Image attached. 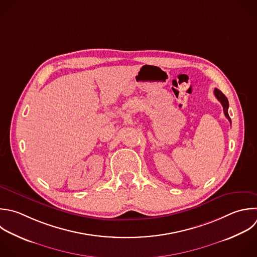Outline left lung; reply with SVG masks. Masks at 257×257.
<instances>
[{
  "label": "left lung",
  "mask_w": 257,
  "mask_h": 257,
  "mask_svg": "<svg viewBox=\"0 0 257 257\" xmlns=\"http://www.w3.org/2000/svg\"><path fill=\"white\" fill-rule=\"evenodd\" d=\"M214 94H215V96H216V98L221 102V104H222V106H223V111H224V114H225V116L227 117V119L229 120V122L231 123V118H230V116H229V114H228V107H229V103H228V99H227V97L219 90V89H217V88H215L214 89Z\"/></svg>",
  "instance_id": "1"
}]
</instances>
